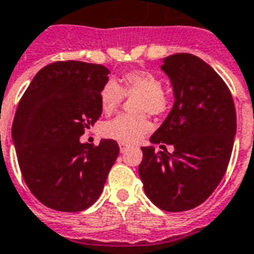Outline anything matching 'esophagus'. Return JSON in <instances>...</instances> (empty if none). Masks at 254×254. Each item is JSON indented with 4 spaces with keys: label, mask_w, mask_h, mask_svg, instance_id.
Instances as JSON below:
<instances>
[{
    "label": "esophagus",
    "mask_w": 254,
    "mask_h": 254,
    "mask_svg": "<svg viewBox=\"0 0 254 254\" xmlns=\"http://www.w3.org/2000/svg\"><path fill=\"white\" fill-rule=\"evenodd\" d=\"M128 149V145L126 144H119V150H121V153H125L126 150Z\"/></svg>",
    "instance_id": "1"
}]
</instances>
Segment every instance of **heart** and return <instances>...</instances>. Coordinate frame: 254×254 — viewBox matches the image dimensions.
I'll return each mask as SVG.
<instances>
[{
    "mask_svg": "<svg viewBox=\"0 0 254 254\" xmlns=\"http://www.w3.org/2000/svg\"><path fill=\"white\" fill-rule=\"evenodd\" d=\"M138 97L135 101L136 113H149L153 116L163 114L170 105L168 95L157 75L146 70H132L123 74L118 84L108 82L100 92L101 109L110 114L118 109L123 96ZM150 129L145 116H119L103 126V135L122 144H135Z\"/></svg>",
    "mask_w": 254,
    "mask_h": 254,
    "instance_id": "1",
    "label": "heart"
}]
</instances>
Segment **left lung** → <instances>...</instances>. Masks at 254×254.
I'll return each mask as SVG.
<instances>
[{"label":"left lung","instance_id":"obj_1","mask_svg":"<svg viewBox=\"0 0 254 254\" xmlns=\"http://www.w3.org/2000/svg\"><path fill=\"white\" fill-rule=\"evenodd\" d=\"M160 69L170 78L175 103L150 142L173 145L175 150L155 153L153 145L142 146L138 175L154 204L183 212L207 200L226 172L236 133L235 106L222 78L198 56H167Z\"/></svg>","mask_w":254,"mask_h":254}]
</instances>
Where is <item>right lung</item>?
I'll return each mask as SVG.
<instances>
[{
	"label": "right lung",
	"instance_id": "obj_1",
	"mask_svg": "<svg viewBox=\"0 0 254 254\" xmlns=\"http://www.w3.org/2000/svg\"><path fill=\"white\" fill-rule=\"evenodd\" d=\"M109 69L83 62H56L41 69L24 92L12 122L23 179L46 207L79 212L100 196L119 154L114 140L82 144L84 128L101 116L100 92Z\"/></svg>",
	"mask_w": 254,
	"mask_h": 254
}]
</instances>
